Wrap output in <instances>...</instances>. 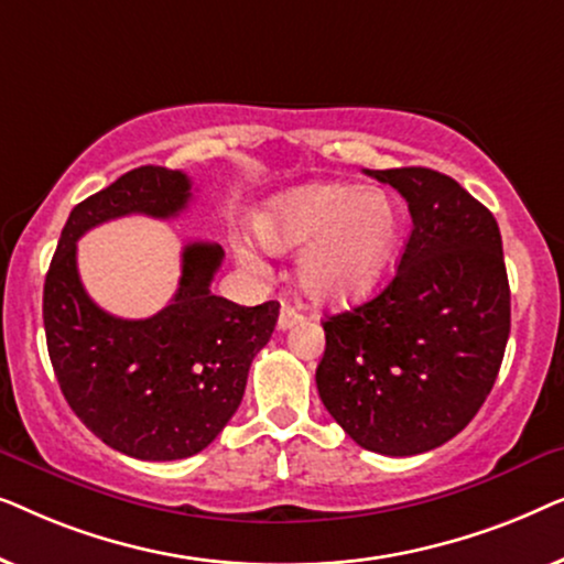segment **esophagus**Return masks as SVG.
I'll return each mask as SVG.
<instances>
[{"mask_svg":"<svg viewBox=\"0 0 564 564\" xmlns=\"http://www.w3.org/2000/svg\"><path fill=\"white\" fill-rule=\"evenodd\" d=\"M297 321H303V313L295 311V307H292V305H282L280 318H276V326H280V330L292 328Z\"/></svg>","mask_w":564,"mask_h":564,"instance_id":"esophagus-1","label":"esophagus"}]
</instances>
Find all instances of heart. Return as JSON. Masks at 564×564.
<instances>
[{"instance_id":"b5f03b06","label":"heart","mask_w":564,"mask_h":564,"mask_svg":"<svg viewBox=\"0 0 564 564\" xmlns=\"http://www.w3.org/2000/svg\"><path fill=\"white\" fill-rule=\"evenodd\" d=\"M257 234L276 253L303 251L300 288L326 305L367 297L395 259L403 207L388 189L361 184H307L272 197L257 218ZM243 259L251 264L249 253Z\"/></svg>"}]
</instances>
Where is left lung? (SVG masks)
Returning <instances> with one entry per match:
<instances>
[{
  "instance_id": "1",
  "label": "left lung",
  "mask_w": 564,
  "mask_h": 564,
  "mask_svg": "<svg viewBox=\"0 0 564 564\" xmlns=\"http://www.w3.org/2000/svg\"><path fill=\"white\" fill-rule=\"evenodd\" d=\"M413 218L398 272L380 295L323 321L315 384L359 446L413 457L457 436L496 384L511 334L498 223L434 169H367Z\"/></svg>"
}]
</instances>
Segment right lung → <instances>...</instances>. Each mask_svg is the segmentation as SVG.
Instances as JSON below:
<instances>
[{
  "mask_svg": "<svg viewBox=\"0 0 564 564\" xmlns=\"http://www.w3.org/2000/svg\"><path fill=\"white\" fill-rule=\"evenodd\" d=\"M189 199L184 172L122 174L74 207L45 274V341L66 403L107 446L145 462L192 457L226 429L280 315L274 300L243 307L213 295L226 253L207 241L184 246L176 295L151 318H115L87 295L76 241L89 228L122 215L176 218Z\"/></svg>",
  "mask_w": 564,
  "mask_h": 564,
  "instance_id": "obj_1",
  "label": "right lung"
}]
</instances>
